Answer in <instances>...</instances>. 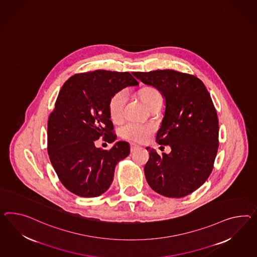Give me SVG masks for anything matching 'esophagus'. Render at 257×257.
<instances>
[{
    "instance_id": "obj_1",
    "label": "esophagus",
    "mask_w": 257,
    "mask_h": 257,
    "mask_svg": "<svg viewBox=\"0 0 257 257\" xmlns=\"http://www.w3.org/2000/svg\"><path fill=\"white\" fill-rule=\"evenodd\" d=\"M137 145H135V144H131V151L132 152L135 151V149H137Z\"/></svg>"
}]
</instances>
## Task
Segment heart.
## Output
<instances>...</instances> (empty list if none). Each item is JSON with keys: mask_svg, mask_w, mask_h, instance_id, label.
Returning a JSON list of instances; mask_svg holds the SVG:
<instances>
[{"mask_svg": "<svg viewBox=\"0 0 257 257\" xmlns=\"http://www.w3.org/2000/svg\"><path fill=\"white\" fill-rule=\"evenodd\" d=\"M140 96L146 106L150 109L153 106L162 103V95L158 88L154 86H145L140 89ZM127 99V92L125 89L119 90L112 95L108 104L109 115L113 122H119L123 118L124 108ZM155 132V126L152 124L137 123L130 121L122 125L120 132L122 137L135 143H143L148 140Z\"/></svg>", "mask_w": 257, "mask_h": 257, "instance_id": "heart-1", "label": "heart"}]
</instances>
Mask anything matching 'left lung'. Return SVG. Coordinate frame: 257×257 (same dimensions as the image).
<instances>
[{
  "mask_svg": "<svg viewBox=\"0 0 257 257\" xmlns=\"http://www.w3.org/2000/svg\"><path fill=\"white\" fill-rule=\"evenodd\" d=\"M162 93L166 108L157 143L170 145L159 156L147 147L145 167L152 189L168 198H184L204 184L217 154L219 124L211 95L195 75L173 70L132 73Z\"/></svg>",
  "mask_w": 257,
  "mask_h": 257,
  "instance_id": "left-lung-1",
  "label": "left lung"
}]
</instances>
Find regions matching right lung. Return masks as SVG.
Returning a JSON list of instances; mask_svg holds the SVG:
<instances>
[{
    "instance_id": "right-lung-1",
    "label": "right lung",
    "mask_w": 257,
    "mask_h": 257,
    "mask_svg": "<svg viewBox=\"0 0 257 257\" xmlns=\"http://www.w3.org/2000/svg\"><path fill=\"white\" fill-rule=\"evenodd\" d=\"M138 85L130 73L97 70L74 74L61 87L47 122V152L59 181L70 192L94 198L112 184L115 166L130 155L131 147L117 142L103 150L95 141L115 140L109 101L125 86Z\"/></svg>"
}]
</instances>
